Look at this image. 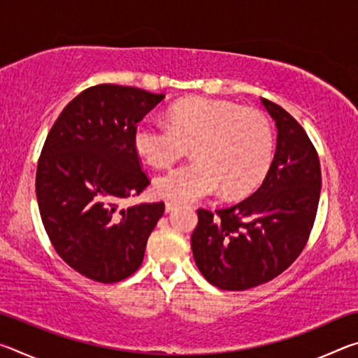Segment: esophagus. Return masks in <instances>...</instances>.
Wrapping results in <instances>:
<instances>
[{
    "instance_id": "obj_1",
    "label": "esophagus",
    "mask_w": 358,
    "mask_h": 358,
    "mask_svg": "<svg viewBox=\"0 0 358 358\" xmlns=\"http://www.w3.org/2000/svg\"><path fill=\"white\" fill-rule=\"evenodd\" d=\"M177 207H178V203H175V202H166V211H167V213H171V211H173Z\"/></svg>"
}]
</instances>
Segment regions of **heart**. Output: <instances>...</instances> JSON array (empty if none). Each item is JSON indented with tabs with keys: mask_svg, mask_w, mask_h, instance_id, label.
I'll use <instances>...</instances> for the list:
<instances>
[{
	"mask_svg": "<svg viewBox=\"0 0 358 358\" xmlns=\"http://www.w3.org/2000/svg\"><path fill=\"white\" fill-rule=\"evenodd\" d=\"M169 123L145 120L134 131L137 153L156 167L173 164L192 145L196 159L155 180L161 199L196 202L221 187L226 196H241L264 180L273 159L271 126L252 108L191 98L171 108Z\"/></svg>",
	"mask_w": 358,
	"mask_h": 358,
	"instance_id": "1",
	"label": "heart"
}]
</instances>
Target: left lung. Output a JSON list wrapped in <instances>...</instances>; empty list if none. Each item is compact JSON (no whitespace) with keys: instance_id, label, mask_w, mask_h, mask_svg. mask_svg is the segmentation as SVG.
<instances>
[{"instance_id":"1","label":"left lung","mask_w":358,"mask_h":358,"mask_svg":"<svg viewBox=\"0 0 358 358\" xmlns=\"http://www.w3.org/2000/svg\"><path fill=\"white\" fill-rule=\"evenodd\" d=\"M273 118L276 151L257 191L232 207L197 210L191 237L197 268L224 290L268 282L299 257L316 217L320 164L305 129L292 115L260 98Z\"/></svg>"}]
</instances>
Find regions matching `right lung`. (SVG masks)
Instances as JSON below:
<instances>
[{"instance_id": "1", "label": "right lung", "mask_w": 358, "mask_h": 358, "mask_svg": "<svg viewBox=\"0 0 358 358\" xmlns=\"http://www.w3.org/2000/svg\"><path fill=\"white\" fill-rule=\"evenodd\" d=\"M164 98L96 85L63 108L45 138L36 172L42 222L59 257L90 280L110 284L137 271L164 213V202L120 208L150 185L134 131Z\"/></svg>"}]
</instances>
